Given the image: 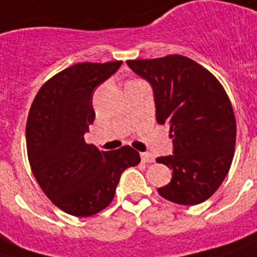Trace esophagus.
I'll list each match as a JSON object with an SVG mask.
<instances>
[{"mask_svg": "<svg viewBox=\"0 0 257 257\" xmlns=\"http://www.w3.org/2000/svg\"><path fill=\"white\" fill-rule=\"evenodd\" d=\"M141 158H142V162L143 163H154L155 162L154 155L148 154V152H142Z\"/></svg>", "mask_w": 257, "mask_h": 257, "instance_id": "1", "label": "esophagus"}]
</instances>
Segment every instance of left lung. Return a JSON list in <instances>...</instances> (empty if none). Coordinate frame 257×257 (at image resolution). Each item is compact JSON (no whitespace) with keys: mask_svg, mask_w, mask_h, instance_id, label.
Segmentation results:
<instances>
[{"mask_svg":"<svg viewBox=\"0 0 257 257\" xmlns=\"http://www.w3.org/2000/svg\"><path fill=\"white\" fill-rule=\"evenodd\" d=\"M127 65L150 82L156 120L171 126L173 154L158 158L172 180L158 192L179 205H198L213 196L232 163L236 122L223 86L207 69L181 55Z\"/></svg>","mask_w":257,"mask_h":257,"instance_id":"obj_1","label":"left lung"}]
</instances>
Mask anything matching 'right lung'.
<instances>
[{
	"label": "right lung",
	"instance_id": "add662e5",
	"mask_svg": "<svg viewBox=\"0 0 257 257\" xmlns=\"http://www.w3.org/2000/svg\"><path fill=\"white\" fill-rule=\"evenodd\" d=\"M120 65H72L40 88L30 109L26 143L31 171L44 194L75 217H90L109 206L122 172L141 163L130 146L99 151L84 139L95 118L93 93Z\"/></svg>",
	"mask_w": 257,
	"mask_h": 257
}]
</instances>
